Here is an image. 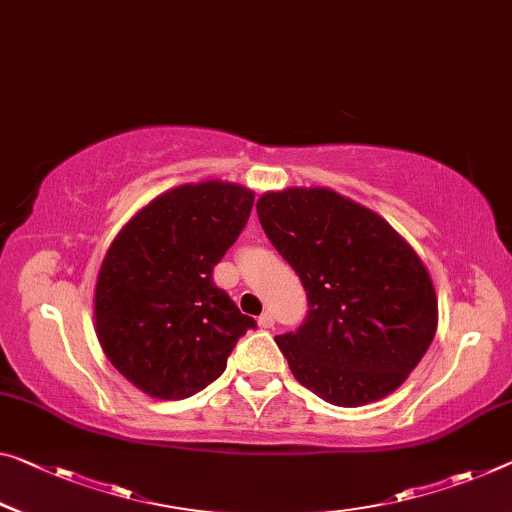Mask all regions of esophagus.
Segmentation results:
<instances>
[{
    "label": "esophagus",
    "instance_id": "obj_1",
    "mask_svg": "<svg viewBox=\"0 0 512 512\" xmlns=\"http://www.w3.org/2000/svg\"><path fill=\"white\" fill-rule=\"evenodd\" d=\"M258 327H263V329H270V327H274V316H272V311H265L263 316H258Z\"/></svg>",
    "mask_w": 512,
    "mask_h": 512
}]
</instances>
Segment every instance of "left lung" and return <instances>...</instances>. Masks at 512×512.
I'll return each instance as SVG.
<instances>
[{"label": "left lung", "instance_id": "left-lung-1", "mask_svg": "<svg viewBox=\"0 0 512 512\" xmlns=\"http://www.w3.org/2000/svg\"><path fill=\"white\" fill-rule=\"evenodd\" d=\"M256 210L309 300L297 332L274 338L295 380L338 407L396 391L437 332L435 286L416 251L327 187L267 192Z\"/></svg>", "mask_w": 512, "mask_h": 512}]
</instances>
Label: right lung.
<instances>
[{"label": "right lung", "instance_id": "add662e5", "mask_svg": "<svg viewBox=\"0 0 512 512\" xmlns=\"http://www.w3.org/2000/svg\"><path fill=\"white\" fill-rule=\"evenodd\" d=\"M254 192L206 180L141 208L102 258L93 316L107 359L160 400L190 398L224 373L254 318L212 281L245 229Z\"/></svg>", "mask_w": 512, "mask_h": 512}]
</instances>
